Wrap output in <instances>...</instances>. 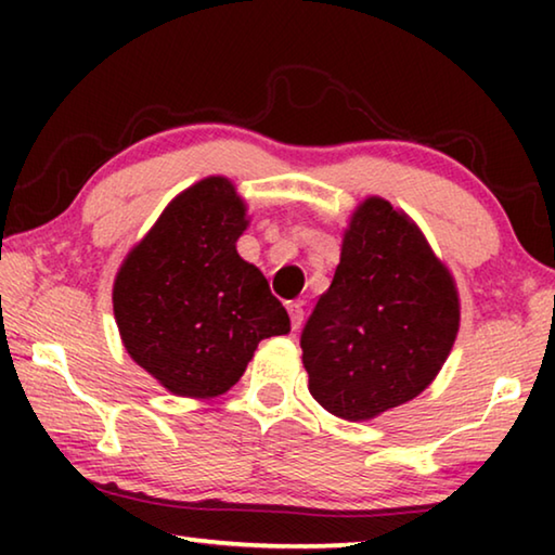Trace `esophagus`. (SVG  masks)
Returning <instances> with one entry per match:
<instances>
[{"label":"esophagus","mask_w":555,"mask_h":555,"mask_svg":"<svg viewBox=\"0 0 555 555\" xmlns=\"http://www.w3.org/2000/svg\"><path fill=\"white\" fill-rule=\"evenodd\" d=\"M286 311L291 315V327L298 331L300 323H304V304H300V300H288Z\"/></svg>","instance_id":"34e87169"}]
</instances>
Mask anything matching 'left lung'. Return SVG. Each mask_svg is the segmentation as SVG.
Wrapping results in <instances>:
<instances>
[{
  "label": "left lung",
  "instance_id": "obj_1",
  "mask_svg": "<svg viewBox=\"0 0 555 555\" xmlns=\"http://www.w3.org/2000/svg\"><path fill=\"white\" fill-rule=\"evenodd\" d=\"M457 327L448 267L406 212L372 195L352 212L333 284L300 333L308 389L333 416L370 421L436 379Z\"/></svg>",
  "mask_w": 555,
  "mask_h": 555
}]
</instances>
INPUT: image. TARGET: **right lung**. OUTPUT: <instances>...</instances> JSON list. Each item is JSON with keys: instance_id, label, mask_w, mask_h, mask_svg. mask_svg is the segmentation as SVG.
<instances>
[{"instance_id": "1", "label": "right lung", "mask_w": 555, "mask_h": 555, "mask_svg": "<svg viewBox=\"0 0 555 555\" xmlns=\"http://www.w3.org/2000/svg\"><path fill=\"white\" fill-rule=\"evenodd\" d=\"M244 215L228 178H203L168 203L117 271L112 306L121 343L176 397L224 393L264 337L291 331L264 274L234 247L247 230Z\"/></svg>"}]
</instances>
